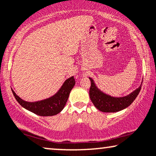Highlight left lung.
I'll return each instance as SVG.
<instances>
[{"label":"left lung","instance_id":"8db88e82","mask_svg":"<svg viewBox=\"0 0 156 156\" xmlns=\"http://www.w3.org/2000/svg\"><path fill=\"white\" fill-rule=\"evenodd\" d=\"M89 78L91 80V87L89 90L90 99L96 108L103 112H119L129 107L136 98L142 84V80L141 85L132 93L126 96L117 97L110 96L108 94L103 92L97 87L92 78Z\"/></svg>","mask_w":156,"mask_h":156}]
</instances>
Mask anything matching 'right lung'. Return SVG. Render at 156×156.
I'll list each match as a JSON object with an SVG mask.
<instances>
[{
  "label": "right lung",
  "mask_w": 156,
  "mask_h": 156,
  "mask_svg": "<svg viewBox=\"0 0 156 156\" xmlns=\"http://www.w3.org/2000/svg\"><path fill=\"white\" fill-rule=\"evenodd\" d=\"M75 84L76 81L74 78L73 76L70 77L64 82L62 86L55 94L37 102H27L23 100L14 92V90L12 89V91L19 104L26 110L40 116H52L57 115L65 108L71 90Z\"/></svg>",
  "instance_id": "right-lung-1"
}]
</instances>
